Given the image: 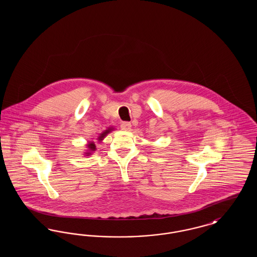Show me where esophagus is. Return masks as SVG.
<instances>
[{"label":"esophagus","instance_id":"esophagus-1","mask_svg":"<svg viewBox=\"0 0 257 257\" xmlns=\"http://www.w3.org/2000/svg\"><path fill=\"white\" fill-rule=\"evenodd\" d=\"M132 125L130 122H122L120 124V128L124 130V131H130Z\"/></svg>","mask_w":257,"mask_h":257}]
</instances>
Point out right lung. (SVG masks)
<instances>
[{
  "mask_svg": "<svg viewBox=\"0 0 257 257\" xmlns=\"http://www.w3.org/2000/svg\"><path fill=\"white\" fill-rule=\"evenodd\" d=\"M110 129H109V130H106L105 132H103V133L101 134V136L98 138V139H99V141H102V140H103V138L110 132ZM87 147H89V149H90V150H95V145H94L93 143H90ZM87 154H88V153H87Z\"/></svg>",
  "mask_w": 257,
  "mask_h": 257,
  "instance_id": "obj_1",
  "label": "right lung"
}]
</instances>
